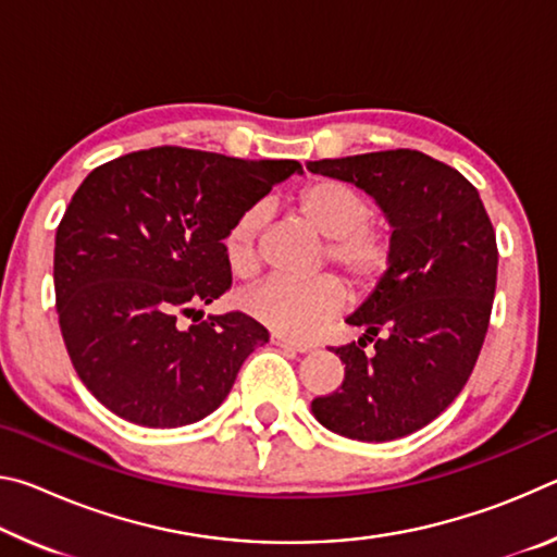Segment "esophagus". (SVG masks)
Returning a JSON list of instances; mask_svg holds the SVG:
<instances>
[{
	"label": "esophagus",
	"mask_w": 557,
	"mask_h": 557,
	"mask_svg": "<svg viewBox=\"0 0 557 557\" xmlns=\"http://www.w3.org/2000/svg\"><path fill=\"white\" fill-rule=\"evenodd\" d=\"M270 342L275 344V346H280V348H287V351H297V354H305V351H309V346H307V344L292 342V338H287V336H280V334H272V336H270Z\"/></svg>",
	"instance_id": "obj_1"
}]
</instances>
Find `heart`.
Listing matches in <instances>:
<instances>
[{"label": "heart", "instance_id": "heart-1", "mask_svg": "<svg viewBox=\"0 0 557 557\" xmlns=\"http://www.w3.org/2000/svg\"><path fill=\"white\" fill-rule=\"evenodd\" d=\"M295 211L326 240V260L344 272L358 295H369L388 277L395 238L388 223L371 219L369 194L338 178H317L295 196ZM265 223L262 206H250L231 223L223 238L225 262L235 277H252L260 268L258 238ZM346 301V289L326 275L309 282L268 280L245 297V312L287 338H309Z\"/></svg>", "mask_w": 557, "mask_h": 557}]
</instances>
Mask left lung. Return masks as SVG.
Returning <instances> with one entry per match:
<instances>
[{"label": "left lung", "mask_w": 557, "mask_h": 557, "mask_svg": "<svg viewBox=\"0 0 557 557\" xmlns=\"http://www.w3.org/2000/svg\"><path fill=\"white\" fill-rule=\"evenodd\" d=\"M307 169L371 194L395 238L388 277L346 319L363 336L332 348L346 366L344 383L314 398L312 412L351 440L405 437L435 420L474 371L496 292L494 225L457 169L414 149L319 159Z\"/></svg>", "instance_id": "1"}]
</instances>
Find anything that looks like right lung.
I'll return each instance as SVG.
<instances>
[{"label":"right lung","mask_w":557,"mask_h":557,"mask_svg":"<svg viewBox=\"0 0 557 557\" xmlns=\"http://www.w3.org/2000/svg\"><path fill=\"white\" fill-rule=\"evenodd\" d=\"M295 159L152 147L86 176L55 231V312L71 363L120 418L182 428L231 393L268 329L243 312L182 327L231 289L223 238Z\"/></svg>","instance_id":"obj_1"}]
</instances>
